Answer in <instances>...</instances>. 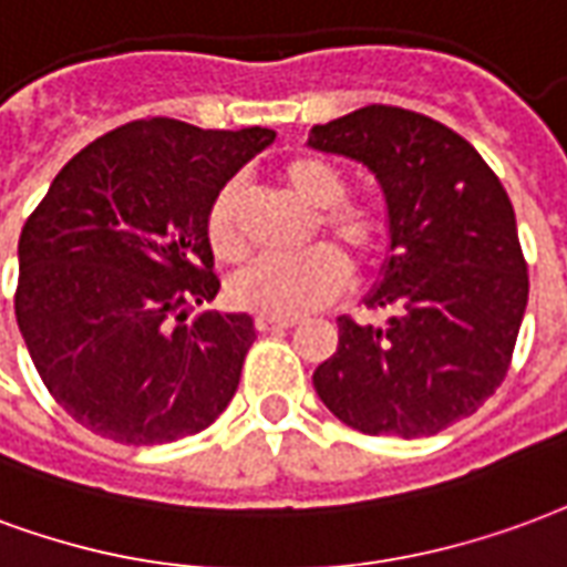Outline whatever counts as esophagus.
I'll return each instance as SVG.
<instances>
[{
    "mask_svg": "<svg viewBox=\"0 0 567 567\" xmlns=\"http://www.w3.org/2000/svg\"><path fill=\"white\" fill-rule=\"evenodd\" d=\"M296 326V320L292 317H256V329L259 332H278V329H292Z\"/></svg>",
    "mask_w": 567,
    "mask_h": 567,
    "instance_id": "obj_1",
    "label": "esophagus"
}]
</instances>
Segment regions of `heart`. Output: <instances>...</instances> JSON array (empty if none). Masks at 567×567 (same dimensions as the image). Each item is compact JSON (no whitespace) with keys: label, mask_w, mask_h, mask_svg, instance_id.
Listing matches in <instances>:
<instances>
[{"label":"heart","mask_w":567,"mask_h":567,"mask_svg":"<svg viewBox=\"0 0 567 567\" xmlns=\"http://www.w3.org/2000/svg\"><path fill=\"white\" fill-rule=\"evenodd\" d=\"M289 193L313 208L317 233L341 244L359 266L374 262L390 244V217L362 198L347 196L344 172L317 153H296L280 165ZM205 241L214 259L238 262L247 254L244 233V184L238 177L223 181L205 208ZM350 280L347 259L329 244H317L308 254L259 256L233 275L229 299L244 311L262 317H299L334 299Z\"/></svg>","instance_id":"heart-1"}]
</instances>
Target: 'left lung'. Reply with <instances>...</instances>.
Wrapping results in <instances>:
<instances>
[{
    "instance_id": "1",
    "label": "left lung",
    "mask_w": 567,
    "mask_h": 567,
    "mask_svg": "<svg viewBox=\"0 0 567 567\" xmlns=\"http://www.w3.org/2000/svg\"><path fill=\"white\" fill-rule=\"evenodd\" d=\"M308 144L369 165L392 238L383 284L365 301L392 317H338V350L313 371V390L362 435H435L511 371L528 301L514 205L481 153L416 111L365 105L313 126Z\"/></svg>"
}]
</instances>
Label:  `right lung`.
<instances>
[{
  "mask_svg": "<svg viewBox=\"0 0 567 567\" xmlns=\"http://www.w3.org/2000/svg\"><path fill=\"white\" fill-rule=\"evenodd\" d=\"M275 132L144 117L63 165L20 233L14 313L44 386L96 435L153 447L233 402L247 313H202L220 289L205 241L214 189Z\"/></svg>",
  "mask_w": 567,
  "mask_h": 567,
  "instance_id": "add662e5",
  "label": "right lung"
}]
</instances>
